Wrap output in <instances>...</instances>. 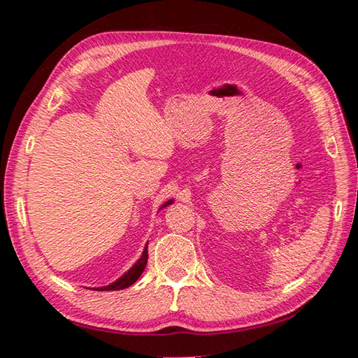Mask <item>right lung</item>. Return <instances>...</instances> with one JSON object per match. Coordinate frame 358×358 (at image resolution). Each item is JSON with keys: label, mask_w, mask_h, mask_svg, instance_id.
<instances>
[{"label": "right lung", "mask_w": 358, "mask_h": 358, "mask_svg": "<svg viewBox=\"0 0 358 358\" xmlns=\"http://www.w3.org/2000/svg\"><path fill=\"white\" fill-rule=\"evenodd\" d=\"M173 200H169L166 201L164 204L161 206L159 209L166 208V206L171 204ZM146 263H148V243L145 245V249L142 255H140V258L137 259V262L131 266V268L128 270V272H125L121 278H117L115 282L106 285V287H100V288H94V289H99V291H116V289H124V288H128L129 285H133L136 280L140 278V275L143 273V270L146 267Z\"/></svg>", "instance_id": "obj_1"}]
</instances>
